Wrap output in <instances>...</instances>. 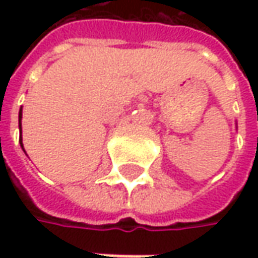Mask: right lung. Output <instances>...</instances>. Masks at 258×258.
<instances>
[{
  "label": "right lung",
  "instance_id": "1",
  "mask_svg": "<svg viewBox=\"0 0 258 258\" xmlns=\"http://www.w3.org/2000/svg\"><path fill=\"white\" fill-rule=\"evenodd\" d=\"M18 117H20V120H21V110H20V116H18ZM20 131H21V123H20ZM20 144H21V139H20ZM21 146H23V145H21Z\"/></svg>",
  "mask_w": 258,
  "mask_h": 258
}]
</instances>
